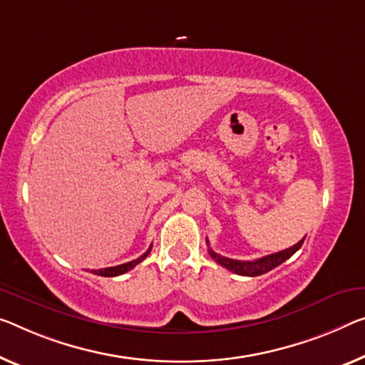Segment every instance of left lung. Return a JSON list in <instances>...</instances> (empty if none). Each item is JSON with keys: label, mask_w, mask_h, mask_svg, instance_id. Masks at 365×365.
<instances>
[{"label": "left lung", "mask_w": 365, "mask_h": 365, "mask_svg": "<svg viewBox=\"0 0 365 365\" xmlns=\"http://www.w3.org/2000/svg\"><path fill=\"white\" fill-rule=\"evenodd\" d=\"M305 240V238H304ZM304 240H300L299 243L290 246V248L284 250V251H279V253H274V255H269L264 257H259V259H255V261H238V259H230V257L225 256H220L214 253V251L209 250V255L212 256V259H215V262L218 264L227 267L228 271H232L235 274H240V276H250V277H256V276H261V274H266L271 271V269L277 267L279 264H282L285 259H289L290 256L297 251L300 250V246L304 245ZM209 243V241H207Z\"/></svg>", "instance_id": "obj_1"}]
</instances>
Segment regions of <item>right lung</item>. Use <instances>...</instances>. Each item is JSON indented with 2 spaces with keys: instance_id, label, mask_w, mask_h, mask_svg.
<instances>
[{
  "instance_id": "add662e5",
  "label": "right lung",
  "mask_w": 365,
  "mask_h": 365,
  "mask_svg": "<svg viewBox=\"0 0 365 365\" xmlns=\"http://www.w3.org/2000/svg\"><path fill=\"white\" fill-rule=\"evenodd\" d=\"M151 251V246L148 248V251H145V253L137 257V259H133L130 262H125V264H119V266H114V267H104V269H98V271H91L96 274V276H103V277H115V276H120V274H125L127 271H130V269L135 267L138 262H142L145 257L150 255Z\"/></svg>"
}]
</instances>
